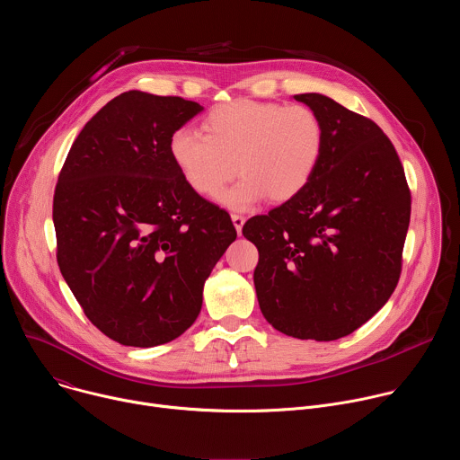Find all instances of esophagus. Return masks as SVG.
Segmentation results:
<instances>
[{
    "label": "esophagus",
    "instance_id": "obj_1",
    "mask_svg": "<svg viewBox=\"0 0 460 460\" xmlns=\"http://www.w3.org/2000/svg\"><path fill=\"white\" fill-rule=\"evenodd\" d=\"M231 220H233V224H234V227H236V231H238V234H240V233H242V227H243V224H245V217L240 215V213H233V215H231Z\"/></svg>",
    "mask_w": 460,
    "mask_h": 460
}]
</instances>
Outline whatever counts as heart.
<instances>
[{
	"instance_id": "b5f03b06",
	"label": "heart",
	"mask_w": 460,
	"mask_h": 460,
	"mask_svg": "<svg viewBox=\"0 0 460 460\" xmlns=\"http://www.w3.org/2000/svg\"><path fill=\"white\" fill-rule=\"evenodd\" d=\"M202 133L178 128L169 155L183 181L204 199H215L236 174L220 202L247 209L270 199H295L313 178L322 149L323 125L305 105L236 100L208 112Z\"/></svg>"
}]
</instances>
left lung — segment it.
<instances>
[{
    "mask_svg": "<svg viewBox=\"0 0 460 460\" xmlns=\"http://www.w3.org/2000/svg\"><path fill=\"white\" fill-rule=\"evenodd\" d=\"M323 125L318 167L295 199L243 224L258 249L261 314L284 335L337 341L395 291L411 215L401 158L382 128L323 94H296Z\"/></svg>",
    "mask_w": 460,
    "mask_h": 460,
    "instance_id": "8db88e82",
    "label": "left lung"
}]
</instances>
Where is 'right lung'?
Here are the masks:
<instances>
[{
  "mask_svg": "<svg viewBox=\"0 0 460 460\" xmlns=\"http://www.w3.org/2000/svg\"><path fill=\"white\" fill-rule=\"evenodd\" d=\"M204 107L128 91L82 128L58 176L59 271L98 330L123 346L178 339L202 309L208 277L236 229L196 194L169 155Z\"/></svg>",
  "mask_w": 460,
  "mask_h": 460,
  "instance_id": "obj_1",
  "label": "right lung"
}]
</instances>
